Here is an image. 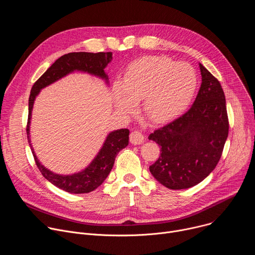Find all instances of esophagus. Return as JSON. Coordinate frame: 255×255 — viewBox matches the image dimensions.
<instances>
[{
	"label": "esophagus",
	"instance_id": "obj_1",
	"mask_svg": "<svg viewBox=\"0 0 255 255\" xmlns=\"http://www.w3.org/2000/svg\"><path fill=\"white\" fill-rule=\"evenodd\" d=\"M144 141V136L141 132H138V131H133L131 134H130V142L134 145H138V144H141L142 142Z\"/></svg>",
	"mask_w": 255,
	"mask_h": 255
}]
</instances>
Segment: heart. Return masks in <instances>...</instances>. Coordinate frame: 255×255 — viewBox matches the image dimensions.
Segmentation results:
<instances>
[{
  "mask_svg": "<svg viewBox=\"0 0 255 255\" xmlns=\"http://www.w3.org/2000/svg\"><path fill=\"white\" fill-rule=\"evenodd\" d=\"M197 85L196 70L189 63L147 55L133 61L121 83L114 84L112 101L118 112L130 115L142 100L144 114L154 123H165L186 110Z\"/></svg>",
  "mask_w": 255,
  "mask_h": 255,
  "instance_id": "heart-1",
  "label": "heart"
}]
</instances>
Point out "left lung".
Returning a JSON list of instances; mask_svg holds the SVG:
<instances>
[{"label":"left lung","instance_id":"1","mask_svg":"<svg viewBox=\"0 0 255 255\" xmlns=\"http://www.w3.org/2000/svg\"><path fill=\"white\" fill-rule=\"evenodd\" d=\"M199 66L202 84L190 110L148 136L161 152L149 170L170 190L189 189L204 180L220 160L228 137L223 89L202 63Z\"/></svg>","mask_w":255,"mask_h":255}]
</instances>
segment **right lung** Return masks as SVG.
Here are the masks:
<instances>
[{
	"label": "right lung",
	"instance_id": "1",
	"mask_svg": "<svg viewBox=\"0 0 255 255\" xmlns=\"http://www.w3.org/2000/svg\"><path fill=\"white\" fill-rule=\"evenodd\" d=\"M112 52H71L64 54L44 72L31 89L29 97L28 124L26 130L28 142L35 162L42 175L52 185L70 194H87L93 192L104 183L113 168L117 154L129 143V130L118 129L109 133L97 155L84 169L71 174L56 173L45 167L39 161L32 146L30 125L34 102L41 90L76 71L99 78L109 86L110 85L109 84V77L106 74L105 68L112 61Z\"/></svg>",
	"mask_w": 255,
	"mask_h": 255
}]
</instances>
